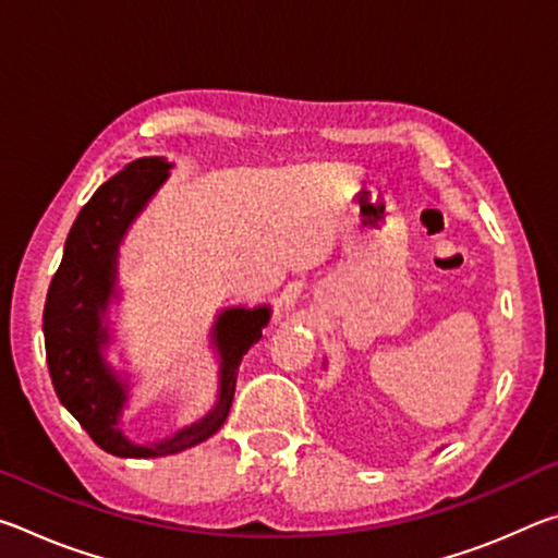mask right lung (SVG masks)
I'll return each mask as SVG.
<instances>
[{
  "label": "right lung",
  "mask_w": 558,
  "mask_h": 558,
  "mask_svg": "<svg viewBox=\"0 0 558 558\" xmlns=\"http://www.w3.org/2000/svg\"><path fill=\"white\" fill-rule=\"evenodd\" d=\"M169 169L172 165L162 157H143L98 186L71 226L44 307L46 362L56 396L96 446L118 458L174 456L211 438L231 411L241 359L263 337L270 319L268 305L229 307L216 317L211 337L221 359L219 396L204 418L147 446H137L122 433L120 415L128 403V381L102 356V347L110 342L102 319L116 295L122 235L167 182Z\"/></svg>",
  "instance_id": "obj_1"
}]
</instances>
